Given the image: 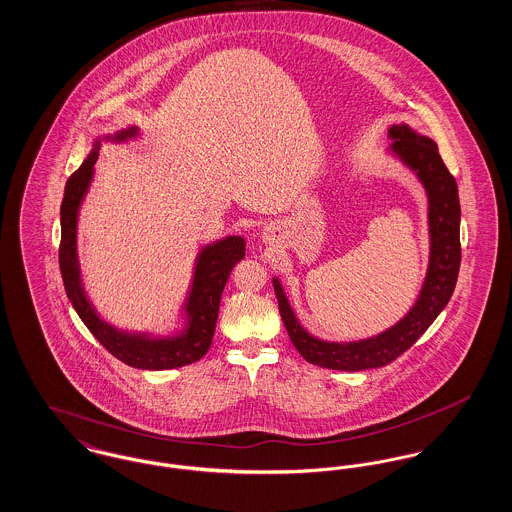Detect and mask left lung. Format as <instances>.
I'll return each mask as SVG.
<instances>
[{
	"label": "left lung",
	"mask_w": 512,
	"mask_h": 512,
	"mask_svg": "<svg viewBox=\"0 0 512 512\" xmlns=\"http://www.w3.org/2000/svg\"><path fill=\"white\" fill-rule=\"evenodd\" d=\"M386 153L413 172L428 201V267L411 309L384 332L365 340H322L295 315L278 276L272 278L280 317L299 355L311 365L357 372L388 365L418 340L455 292L461 267V203L457 182L439 157L438 144L407 122L391 124Z\"/></svg>",
	"instance_id": "1"
}]
</instances>
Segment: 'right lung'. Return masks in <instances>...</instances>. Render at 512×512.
<instances>
[{
  "instance_id": "right-lung-1",
  "label": "right lung",
  "mask_w": 512,
  "mask_h": 512,
  "mask_svg": "<svg viewBox=\"0 0 512 512\" xmlns=\"http://www.w3.org/2000/svg\"><path fill=\"white\" fill-rule=\"evenodd\" d=\"M138 134V126H128L113 134L98 136L80 169L67 180L61 203L59 267L74 311L113 357L132 368L169 370L192 365L209 351L219 318L220 295L232 268L244 259L245 240L242 236H226L197 251L190 288L178 315L180 326L171 334L124 330L99 317L82 284L78 261V215L96 172L94 165L101 144H126Z\"/></svg>"
}]
</instances>
